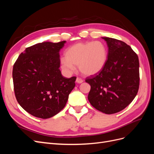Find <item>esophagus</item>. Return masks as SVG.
I'll return each instance as SVG.
<instances>
[{
	"label": "esophagus",
	"instance_id": "34e87169",
	"mask_svg": "<svg viewBox=\"0 0 154 154\" xmlns=\"http://www.w3.org/2000/svg\"><path fill=\"white\" fill-rule=\"evenodd\" d=\"M76 83H83V80H82V78H76Z\"/></svg>",
	"mask_w": 154,
	"mask_h": 154
}]
</instances>
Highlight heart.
Here are the masks:
<instances>
[{
	"label": "heart",
	"instance_id": "b5f03b06",
	"mask_svg": "<svg viewBox=\"0 0 154 154\" xmlns=\"http://www.w3.org/2000/svg\"><path fill=\"white\" fill-rule=\"evenodd\" d=\"M65 57L60 60V66L68 73L75 71L78 66L84 75L92 76L101 72L107 61V50L100 41L87 42L74 44L64 53Z\"/></svg>",
	"mask_w": 154,
	"mask_h": 154
}]
</instances>
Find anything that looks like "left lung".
I'll return each mask as SVG.
<instances>
[{
    "label": "left lung",
    "mask_w": 154,
    "mask_h": 154,
    "mask_svg": "<svg viewBox=\"0 0 154 154\" xmlns=\"http://www.w3.org/2000/svg\"><path fill=\"white\" fill-rule=\"evenodd\" d=\"M108 46L103 70L86 79L91 85L88 100L99 111L115 114L126 108L136 96L139 85L137 54L123 42L102 37Z\"/></svg>",
    "instance_id": "left-lung-1"
}]
</instances>
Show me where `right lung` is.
<instances>
[{
    "label": "right lung",
    "mask_w": 154,
    "mask_h": 154,
    "mask_svg": "<svg viewBox=\"0 0 154 154\" xmlns=\"http://www.w3.org/2000/svg\"><path fill=\"white\" fill-rule=\"evenodd\" d=\"M66 42H44L27 48L13 66L18 103L36 118L48 119L57 114L75 87L76 77L66 78L60 70L59 51Z\"/></svg>",
    "instance_id": "obj_1"
}]
</instances>
